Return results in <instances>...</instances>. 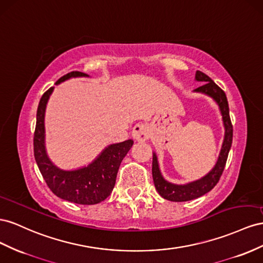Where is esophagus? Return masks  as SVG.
Instances as JSON below:
<instances>
[{"instance_id": "esophagus-1", "label": "esophagus", "mask_w": 263, "mask_h": 263, "mask_svg": "<svg viewBox=\"0 0 263 263\" xmlns=\"http://www.w3.org/2000/svg\"><path fill=\"white\" fill-rule=\"evenodd\" d=\"M151 130L146 124H137L132 130V137L138 142H144L149 138Z\"/></svg>"}]
</instances>
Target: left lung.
Wrapping results in <instances>:
<instances>
[{"label":"left lung","mask_w":263,"mask_h":263,"mask_svg":"<svg viewBox=\"0 0 263 263\" xmlns=\"http://www.w3.org/2000/svg\"><path fill=\"white\" fill-rule=\"evenodd\" d=\"M195 79L197 81L204 82V84H202V86L195 89L194 91L201 92L212 97V98L217 102V104L219 106L221 116H222L223 126H224L223 143L221 146V151L219 153L218 161H217L214 168L209 172L207 175L201 177L200 179H197V181L185 184V185H176V184H172L167 181H165L164 177L161 174L156 154L153 153L152 175H153L155 189L163 198L171 201L192 200L202 196V195H205L209 191H212L216 186V184L219 182L220 176L224 170V165H226L229 149L232 143V124H231V120L229 116V107H228L226 93H224L223 90L217 86L215 82L204 72L197 70L196 74H195Z\"/></svg>","instance_id":"obj_1"}]
</instances>
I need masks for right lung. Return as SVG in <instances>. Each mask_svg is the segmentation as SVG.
Masks as SVG:
<instances>
[{"label": "right lung", "instance_id": "add662e5", "mask_svg": "<svg viewBox=\"0 0 263 263\" xmlns=\"http://www.w3.org/2000/svg\"><path fill=\"white\" fill-rule=\"evenodd\" d=\"M74 77H88L87 73L71 71L56 81V85ZM54 87L45 92L39 103L34 132V156L41 173L50 191L59 198L80 205H95L106 199L116 184L123 157L133 145L132 140L111 144L88 166L74 171L58 168L51 163L45 148L44 118L46 104Z\"/></svg>", "mask_w": 263, "mask_h": 263}]
</instances>
